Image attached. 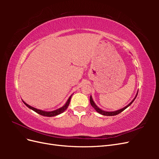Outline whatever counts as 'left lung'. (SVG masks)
<instances>
[{
	"label": "left lung",
	"mask_w": 159,
	"mask_h": 159,
	"mask_svg": "<svg viewBox=\"0 0 159 159\" xmlns=\"http://www.w3.org/2000/svg\"><path fill=\"white\" fill-rule=\"evenodd\" d=\"M137 94L138 93H137V95H136V96H135V98H134V99L132 101V102L130 103L128 105H127L126 107H125L124 108H123V109H120V110H118V111H113V112H108V111H103V110H102V109H100L97 105H96L95 104V103L93 102V99H92V98H91V96H90V103H91V106H92L94 109H95V110L96 111H97L98 113H100V114H102V115H106V116H113V115H118V114H119L120 113H121L123 111H124L125 109L126 108H127L129 105H131V104H132V103L134 102V100L135 99V98H136V97L137 96Z\"/></svg>",
	"instance_id": "left-lung-1"
}]
</instances>
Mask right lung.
<instances>
[{
	"label": "right lung",
	"instance_id": "obj_1",
	"mask_svg": "<svg viewBox=\"0 0 159 159\" xmlns=\"http://www.w3.org/2000/svg\"><path fill=\"white\" fill-rule=\"evenodd\" d=\"M71 98V97L70 96V97L69 99H68V100L67 101L66 103L65 104V105H64L63 107L60 108V109H56V110H55V111H49V112L44 111H42V110H40V109H36V108H34V107H32L30 106L29 105H28V104L26 103L25 102H23V101H22V102H23L24 103H25V104L26 105V106H27L28 108H30V109H32V110L36 112L37 113L40 114V115H43V116H46V117H53V116H56V115H59V114H60V113H63V112L65 111L67 109V108H68V105H69V104H70Z\"/></svg>",
	"mask_w": 159,
	"mask_h": 159
}]
</instances>
